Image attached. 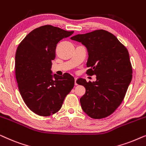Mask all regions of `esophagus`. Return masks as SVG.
Listing matches in <instances>:
<instances>
[{"mask_svg": "<svg viewBox=\"0 0 146 146\" xmlns=\"http://www.w3.org/2000/svg\"><path fill=\"white\" fill-rule=\"evenodd\" d=\"M74 84H75V85L76 86V85H78V82H77V78H74Z\"/></svg>", "mask_w": 146, "mask_h": 146, "instance_id": "obj_1", "label": "esophagus"}]
</instances>
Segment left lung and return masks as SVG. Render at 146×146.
Instances as JSON below:
<instances>
[{
  "label": "left lung",
  "instance_id": "8db88e82",
  "mask_svg": "<svg viewBox=\"0 0 146 146\" xmlns=\"http://www.w3.org/2000/svg\"><path fill=\"white\" fill-rule=\"evenodd\" d=\"M86 48V63L89 75L96 76V80H77L86 88L80 99L83 111L94 119L111 114L121 104L132 78V68L126 48L112 34L97 30L71 37Z\"/></svg>",
  "mask_w": 146,
  "mask_h": 146
}]
</instances>
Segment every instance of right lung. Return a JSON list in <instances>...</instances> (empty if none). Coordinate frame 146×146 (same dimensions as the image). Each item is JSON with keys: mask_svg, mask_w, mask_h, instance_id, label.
<instances>
[{"mask_svg": "<svg viewBox=\"0 0 146 146\" xmlns=\"http://www.w3.org/2000/svg\"><path fill=\"white\" fill-rule=\"evenodd\" d=\"M73 33L51 25L42 26L27 35L17 48L18 86L26 105L37 115L49 116L59 111L74 86L72 76H59L51 71L56 44Z\"/></svg>", "mask_w": 146, "mask_h": 146, "instance_id": "1", "label": "right lung"}]
</instances>
